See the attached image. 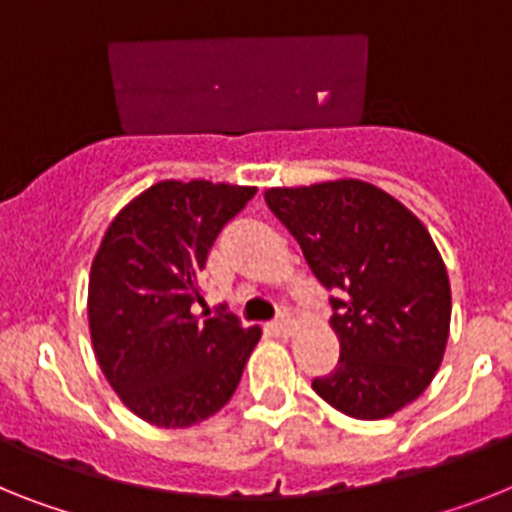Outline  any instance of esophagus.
I'll use <instances>...</instances> for the list:
<instances>
[{"label":"esophagus","instance_id":"1","mask_svg":"<svg viewBox=\"0 0 512 512\" xmlns=\"http://www.w3.org/2000/svg\"><path fill=\"white\" fill-rule=\"evenodd\" d=\"M273 330H276L278 336H291V330H294V320H291V317L283 312V315L273 322Z\"/></svg>","mask_w":512,"mask_h":512}]
</instances>
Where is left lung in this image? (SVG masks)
Wrapping results in <instances>:
<instances>
[{"mask_svg": "<svg viewBox=\"0 0 512 512\" xmlns=\"http://www.w3.org/2000/svg\"><path fill=\"white\" fill-rule=\"evenodd\" d=\"M265 203L291 231L322 286L338 291L336 369L312 382L351 419H385L416 401L440 369L450 281L427 226L362 179L270 187Z\"/></svg>", "mask_w": 512, "mask_h": 512, "instance_id": "1", "label": "left lung"}]
</instances>
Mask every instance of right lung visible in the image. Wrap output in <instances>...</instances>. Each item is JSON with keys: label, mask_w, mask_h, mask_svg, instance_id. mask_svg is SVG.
<instances>
[{"label": "right lung", "mask_w": 512, "mask_h": 512, "mask_svg": "<svg viewBox=\"0 0 512 512\" xmlns=\"http://www.w3.org/2000/svg\"><path fill=\"white\" fill-rule=\"evenodd\" d=\"M257 187L163 179L132 197L103 234L88 281L98 367L143 422L184 429L221 411L263 330L200 317V273L216 236Z\"/></svg>", "instance_id": "add662e5"}]
</instances>
